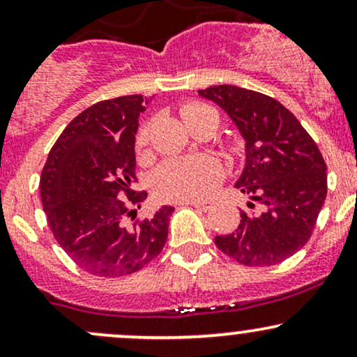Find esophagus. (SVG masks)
Masks as SVG:
<instances>
[{
    "label": "esophagus",
    "mask_w": 357,
    "mask_h": 357,
    "mask_svg": "<svg viewBox=\"0 0 357 357\" xmlns=\"http://www.w3.org/2000/svg\"><path fill=\"white\" fill-rule=\"evenodd\" d=\"M191 206H195V208H198V210H203V211H208V210H211L213 208V203L211 199H204V202H191L190 203Z\"/></svg>",
    "instance_id": "esophagus-1"
}]
</instances>
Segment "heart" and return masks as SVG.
I'll list each match as a JSON object with an SVG mask.
<instances>
[{
  "label": "heart",
  "mask_w": 357,
  "mask_h": 357,
  "mask_svg": "<svg viewBox=\"0 0 357 357\" xmlns=\"http://www.w3.org/2000/svg\"><path fill=\"white\" fill-rule=\"evenodd\" d=\"M181 116L191 130L199 122L210 121L218 127L220 117L216 110L206 104L191 102L181 110ZM151 136V124L141 126L136 136V147L139 151L147 146ZM228 154L238 155L241 153L240 142L231 141L227 144ZM221 166L211 155H195V158H173L167 159L153 174V191L155 196L167 202H190L198 199L220 181Z\"/></svg>",
  "instance_id": "heart-1"
}]
</instances>
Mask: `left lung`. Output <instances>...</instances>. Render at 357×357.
<instances>
[{
	"label": "left lung",
	"instance_id": "8db88e82",
	"mask_svg": "<svg viewBox=\"0 0 357 357\" xmlns=\"http://www.w3.org/2000/svg\"><path fill=\"white\" fill-rule=\"evenodd\" d=\"M218 104L247 141L238 183L250 210L230 235L215 236L225 255L247 267H272L297 253L312 236L327 195V166L297 117L255 90L215 85L198 90Z\"/></svg>",
	"mask_w": 357,
	"mask_h": 357
}]
</instances>
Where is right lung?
I'll use <instances>...</instances> for the list:
<instances>
[{
	"instance_id": "1",
	"label": "right lung",
	"mask_w": 357,
	"mask_h": 357,
	"mask_svg": "<svg viewBox=\"0 0 357 357\" xmlns=\"http://www.w3.org/2000/svg\"><path fill=\"white\" fill-rule=\"evenodd\" d=\"M142 96L100 100L80 112L53 144L40 178L48 227L63 252L99 277L146 267L167 240L173 206L136 220L147 192L137 183L134 141Z\"/></svg>"
}]
</instances>
